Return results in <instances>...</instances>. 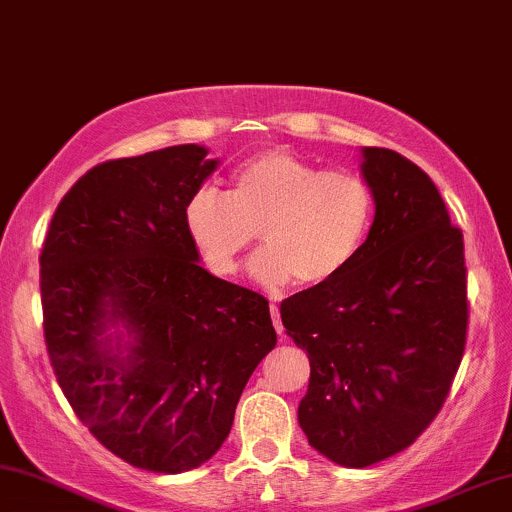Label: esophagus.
Instances as JSON below:
<instances>
[{"label":"esophagus","mask_w":512,"mask_h":512,"mask_svg":"<svg viewBox=\"0 0 512 512\" xmlns=\"http://www.w3.org/2000/svg\"><path fill=\"white\" fill-rule=\"evenodd\" d=\"M270 315H273V325H275L277 334H282V330H285V327H282V318H280V306H277V304H270Z\"/></svg>","instance_id":"1"}]
</instances>
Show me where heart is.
I'll return each instance as SVG.
<instances>
[{
    "label": "heart",
    "mask_w": 512,
    "mask_h": 512,
    "mask_svg": "<svg viewBox=\"0 0 512 512\" xmlns=\"http://www.w3.org/2000/svg\"><path fill=\"white\" fill-rule=\"evenodd\" d=\"M377 201L353 170H323L287 149L254 156L232 175L227 194L199 189L185 225L204 261L235 273L258 232L266 249L254 273L268 287H325L342 277L368 242Z\"/></svg>",
    "instance_id": "obj_1"
}]
</instances>
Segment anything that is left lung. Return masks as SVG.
Returning <instances> with one entry per match:
<instances>
[{"mask_svg": "<svg viewBox=\"0 0 512 512\" xmlns=\"http://www.w3.org/2000/svg\"><path fill=\"white\" fill-rule=\"evenodd\" d=\"M361 175L377 201L361 256L330 285L280 304L311 361L299 425L344 468L396 456L427 430L468 332L463 232L430 175L380 147H361Z\"/></svg>", "mask_w": 512, "mask_h": 512, "instance_id": "left-lung-1", "label": "left lung"}]
</instances>
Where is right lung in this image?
Masks as SVG:
<instances>
[{"label": "right lung", "instance_id": "obj_1", "mask_svg": "<svg viewBox=\"0 0 512 512\" xmlns=\"http://www.w3.org/2000/svg\"><path fill=\"white\" fill-rule=\"evenodd\" d=\"M178 144L94 166L40 256L44 342L82 425L140 470L216 456L251 372L277 344L268 301L201 266L187 201L218 159Z\"/></svg>", "mask_w": 512, "mask_h": 512}]
</instances>
